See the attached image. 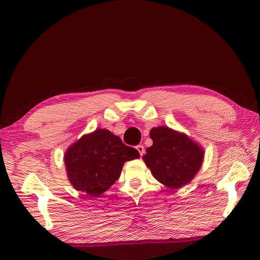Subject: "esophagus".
Listing matches in <instances>:
<instances>
[{
	"instance_id": "obj_1",
	"label": "esophagus",
	"mask_w": 260,
	"mask_h": 260,
	"mask_svg": "<svg viewBox=\"0 0 260 260\" xmlns=\"http://www.w3.org/2000/svg\"><path fill=\"white\" fill-rule=\"evenodd\" d=\"M137 149H138V151L140 152V155H141V156H143V155L145 154V148H144L143 145H138V146H137Z\"/></svg>"
}]
</instances>
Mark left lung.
Instances as JSON below:
<instances>
[{"label":"left lung","mask_w":260,"mask_h":260,"mask_svg":"<svg viewBox=\"0 0 260 260\" xmlns=\"http://www.w3.org/2000/svg\"><path fill=\"white\" fill-rule=\"evenodd\" d=\"M150 138L153 145L143 159L153 177L172 189L189 183L202 166V148L185 134L164 126L151 129Z\"/></svg>","instance_id":"8db88e82"}]
</instances>
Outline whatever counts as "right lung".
<instances>
[{
  "instance_id": "add662e5",
  "label": "right lung",
  "mask_w": 260,
  "mask_h": 260,
  "mask_svg": "<svg viewBox=\"0 0 260 260\" xmlns=\"http://www.w3.org/2000/svg\"><path fill=\"white\" fill-rule=\"evenodd\" d=\"M138 157L137 149L109 130L97 129L69 148L64 163L75 189L98 197L118 180L123 163Z\"/></svg>"
}]
</instances>
